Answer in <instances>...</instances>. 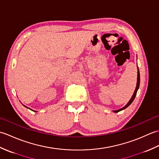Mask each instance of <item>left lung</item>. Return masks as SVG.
I'll list each match as a JSON object with an SVG mask.
<instances>
[{
    "label": "left lung",
    "mask_w": 159,
    "mask_h": 159,
    "mask_svg": "<svg viewBox=\"0 0 159 159\" xmlns=\"http://www.w3.org/2000/svg\"><path fill=\"white\" fill-rule=\"evenodd\" d=\"M139 84H140V74H139V68H138V67H137V86H136V88H135V90H134V93H133V96L131 97V98L130 99V100L128 101V102L126 104V105H125L123 108H121V109H119V110H116V111H113V112H115V113H117V112H119V111H122V110H124V109H126V108H127L128 106L130 105V104L133 102V100H134V98H135V96H136V95H137V91H138V89H139Z\"/></svg>",
    "instance_id": "8db88e82"
}]
</instances>
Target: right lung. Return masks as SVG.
Segmentation results:
<instances>
[{
  "instance_id": "1",
  "label": "right lung",
  "mask_w": 159,
  "mask_h": 159,
  "mask_svg": "<svg viewBox=\"0 0 159 159\" xmlns=\"http://www.w3.org/2000/svg\"><path fill=\"white\" fill-rule=\"evenodd\" d=\"M24 106H25V105H24ZM25 107L26 108H28L27 107H26V106H25ZM28 109H29V108H28ZM31 111H35V112H37V111H33V110H32V109H31Z\"/></svg>"
}]
</instances>
